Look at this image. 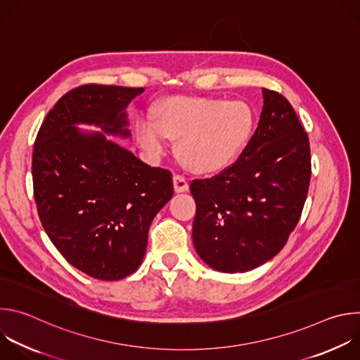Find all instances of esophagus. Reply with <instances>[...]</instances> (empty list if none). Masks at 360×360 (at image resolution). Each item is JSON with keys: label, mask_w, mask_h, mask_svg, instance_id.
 Wrapping results in <instances>:
<instances>
[{"label": "esophagus", "mask_w": 360, "mask_h": 360, "mask_svg": "<svg viewBox=\"0 0 360 360\" xmlns=\"http://www.w3.org/2000/svg\"><path fill=\"white\" fill-rule=\"evenodd\" d=\"M174 188H175V192H186L189 185H188V181L185 179V176L176 174L174 175Z\"/></svg>", "instance_id": "esophagus-1"}]
</instances>
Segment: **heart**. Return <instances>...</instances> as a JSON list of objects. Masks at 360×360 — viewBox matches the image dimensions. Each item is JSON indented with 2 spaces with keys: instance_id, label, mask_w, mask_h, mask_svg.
<instances>
[{
  "instance_id": "1",
  "label": "heart",
  "mask_w": 360,
  "mask_h": 360,
  "mask_svg": "<svg viewBox=\"0 0 360 360\" xmlns=\"http://www.w3.org/2000/svg\"><path fill=\"white\" fill-rule=\"evenodd\" d=\"M255 129V112L243 101L208 96H178L143 118L136 132L141 143L161 150L167 136L179 138L178 158L196 174H214L229 167L245 149Z\"/></svg>"
}]
</instances>
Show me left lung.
Masks as SVG:
<instances>
[{"mask_svg":"<svg viewBox=\"0 0 360 360\" xmlns=\"http://www.w3.org/2000/svg\"><path fill=\"white\" fill-rule=\"evenodd\" d=\"M262 94L258 128L238 160L189 186L196 202L193 246L221 272H246L278 255L309 191V136L282 94L268 88Z\"/></svg>","mask_w":360,"mask_h":360,"instance_id":"left-lung-1","label":"left lung"}]
</instances>
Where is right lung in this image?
Listing matches in <instances>:
<instances>
[{
    "instance_id": "right-lung-1",
    "label": "right lung",
    "mask_w": 360,
    "mask_h": 360,
    "mask_svg": "<svg viewBox=\"0 0 360 360\" xmlns=\"http://www.w3.org/2000/svg\"><path fill=\"white\" fill-rule=\"evenodd\" d=\"M142 91L79 85L46 114L34 142V199L42 228L72 266L101 281L138 269L150 222L174 195L172 174L74 125L128 136L124 110Z\"/></svg>"
}]
</instances>
